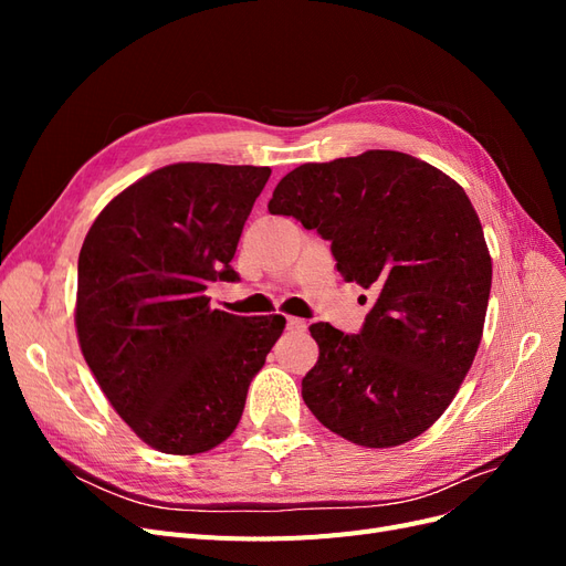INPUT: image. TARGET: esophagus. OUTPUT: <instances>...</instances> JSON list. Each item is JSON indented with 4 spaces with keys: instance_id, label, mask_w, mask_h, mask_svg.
Segmentation results:
<instances>
[{
    "instance_id": "1",
    "label": "esophagus",
    "mask_w": 566,
    "mask_h": 566,
    "mask_svg": "<svg viewBox=\"0 0 566 566\" xmlns=\"http://www.w3.org/2000/svg\"><path fill=\"white\" fill-rule=\"evenodd\" d=\"M287 331H293V333H304V331H306V321L295 318V316H287Z\"/></svg>"
}]
</instances>
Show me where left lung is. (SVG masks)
I'll use <instances>...</instances> for the list:
<instances>
[{
	"label": "left lung",
	"mask_w": 566,
	"mask_h": 566,
	"mask_svg": "<svg viewBox=\"0 0 566 566\" xmlns=\"http://www.w3.org/2000/svg\"><path fill=\"white\" fill-rule=\"evenodd\" d=\"M269 212L331 241L342 279L375 295L356 335L310 328L318 361L304 403L358 447L422 434L465 380L489 306L491 256L465 191L406 153L366 150L295 167Z\"/></svg>",
	"instance_id": "left-lung-1"
}]
</instances>
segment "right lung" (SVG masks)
Returning <instances> with one entry per match:
<instances>
[{
    "label": "right lung",
    "mask_w": 566,
    "mask_h": 566,
    "mask_svg": "<svg viewBox=\"0 0 566 566\" xmlns=\"http://www.w3.org/2000/svg\"><path fill=\"white\" fill-rule=\"evenodd\" d=\"M269 167L177 163L113 198L77 262L75 325L106 399L148 447L214 449L243 416L248 387L283 316L212 310Z\"/></svg>",
    "instance_id": "right-lung-1"
}]
</instances>
